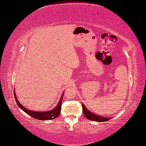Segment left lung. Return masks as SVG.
I'll return each instance as SVG.
<instances>
[{
  "label": "left lung",
  "mask_w": 146,
  "mask_h": 146,
  "mask_svg": "<svg viewBox=\"0 0 146 146\" xmlns=\"http://www.w3.org/2000/svg\"><path fill=\"white\" fill-rule=\"evenodd\" d=\"M82 106L83 113L85 115V116L88 119L91 120V121H94L97 122H105L107 121H109V120L111 119L110 117H104L92 113V112H91L89 110L87 109V108L85 106V104H83V103H82Z\"/></svg>",
  "instance_id": "8db88e82"
}]
</instances>
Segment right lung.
I'll list each match as a JSON object with an SVG mask.
<instances>
[{"label":"right lung","instance_id":"obj_1","mask_svg":"<svg viewBox=\"0 0 146 146\" xmlns=\"http://www.w3.org/2000/svg\"><path fill=\"white\" fill-rule=\"evenodd\" d=\"M14 96H15V101H16V103L17 104V105L19 106V108H21V110H22L24 112H25V113H27L28 115H29L30 116H31L32 117H33V118H35L36 119L51 120V119H55L60 115V112H61V102H62V99L63 97V92L62 96L61 97V98L60 99V100L58 101L57 105H56V107H54V108L51 110L47 111H35L30 110L25 108V107L24 106H22V104L19 103V101H18L16 94H15V89H14Z\"/></svg>","mask_w":146,"mask_h":146}]
</instances>
